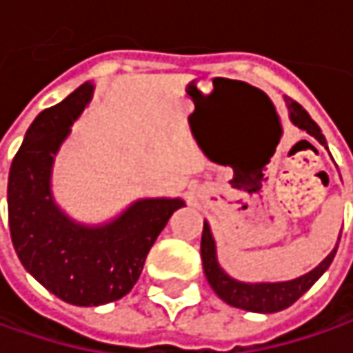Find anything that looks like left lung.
<instances>
[{
  "label": "left lung",
  "instance_id": "obj_1",
  "mask_svg": "<svg viewBox=\"0 0 353 353\" xmlns=\"http://www.w3.org/2000/svg\"><path fill=\"white\" fill-rule=\"evenodd\" d=\"M285 105L287 111H289V121L297 128L310 134L312 139H316V142L328 150V144H326L321 127L310 119L309 113L301 105L287 99V97ZM338 242H340V234H338ZM338 242H336L334 250L316 268H312L310 272L299 275L295 279H287V281H240L236 277L226 274L223 265L219 263L216 242H214L213 232H211V225L205 221L203 223V236H201V260H203V270H205L209 285L213 287L214 293L223 299L226 305L242 310H250V312L268 314V312H279V310L291 307L299 297H303L310 287L321 279V275L330 268V263L334 260Z\"/></svg>",
  "mask_w": 353,
  "mask_h": 353
}]
</instances>
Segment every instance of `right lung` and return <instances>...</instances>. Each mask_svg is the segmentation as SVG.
Here are the masks:
<instances>
[{
  "label": "right lung",
  "instance_id": "add662e5",
  "mask_svg": "<svg viewBox=\"0 0 353 353\" xmlns=\"http://www.w3.org/2000/svg\"><path fill=\"white\" fill-rule=\"evenodd\" d=\"M93 90L92 81H85L37 115L7 181L9 230L23 268L76 307H99L125 297L170 216L185 207L179 197H142L103 223H81L58 205L52 191L54 158L93 99Z\"/></svg>",
  "mask_w": 353,
  "mask_h": 353
}]
</instances>
